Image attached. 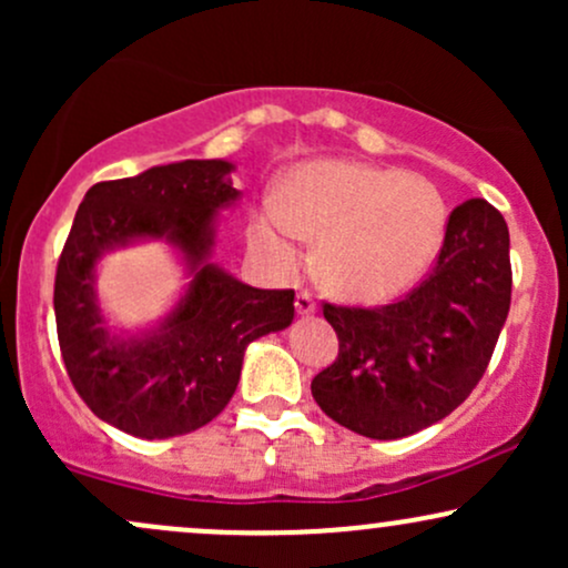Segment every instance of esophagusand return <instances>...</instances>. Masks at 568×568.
<instances>
[{
    "mask_svg": "<svg viewBox=\"0 0 568 568\" xmlns=\"http://www.w3.org/2000/svg\"><path fill=\"white\" fill-rule=\"evenodd\" d=\"M296 312H298V315H302V317L315 315L317 304H315V298H312V293H306V291H298V293H296Z\"/></svg>",
    "mask_w": 568,
    "mask_h": 568,
    "instance_id": "1",
    "label": "esophagus"
}]
</instances>
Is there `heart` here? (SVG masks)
<instances>
[{"label": "heart", "mask_w": 568, "mask_h": 568, "mask_svg": "<svg viewBox=\"0 0 568 568\" xmlns=\"http://www.w3.org/2000/svg\"><path fill=\"white\" fill-rule=\"evenodd\" d=\"M448 205L438 186L400 168L352 160L296 165L283 200L266 197L256 240L280 258L317 243L315 275L336 296L384 304L422 283L440 256Z\"/></svg>", "instance_id": "obj_1"}]
</instances>
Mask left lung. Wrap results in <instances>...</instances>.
<instances>
[{
    "mask_svg": "<svg viewBox=\"0 0 568 568\" xmlns=\"http://www.w3.org/2000/svg\"><path fill=\"white\" fill-rule=\"evenodd\" d=\"M510 291L505 219L486 200L462 202L448 216L433 275L403 302L323 306L338 357L312 379V397L338 425L374 440L446 419L484 376Z\"/></svg>",
    "mask_w": 568,
    "mask_h": 568,
    "instance_id": "obj_1",
    "label": "left lung"
}]
</instances>
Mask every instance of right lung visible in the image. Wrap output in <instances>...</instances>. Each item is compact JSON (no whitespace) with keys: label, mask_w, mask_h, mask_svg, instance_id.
<instances>
[{"label":"right lung","mask_w":568,"mask_h":568,"mask_svg":"<svg viewBox=\"0 0 568 568\" xmlns=\"http://www.w3.org/2000/svg\"><path fill=\"white\" fill-rule=\"evenodd\" d=\"M230 160L154 165L88 189L55 272V323L69 379L90 410L135 438L186 435L237 389L247 344L288 328L293 291H264L213 262L221 211L234 207ZM165 242L185 270L172 310L135 329L97 298L106 252Z\"/></svg>","instance_id":"obj_1"}]
</instances>
